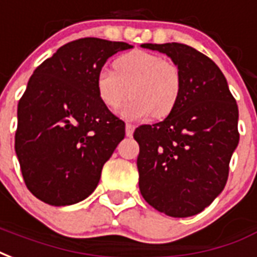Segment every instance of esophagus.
<instances>
[{
  "mask_svg": "<svg viewBox=\"0 0 257 257\" xmlns=\"http://www.w3.org/2000/svg\"><path fill=\"white\" fill-rule=\"evenodd\" d=\"M134 131H135V125H132V123H126V125H125V134H126L128 138H131V136L134 135Z\"/></svg>",
  "mask_w": 257,
  "mask_h": 257,
  "instance_id": "34e87169",
  "label": "esophagus"
}]
</instances>
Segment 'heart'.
Returning <instances> with one entry per match:
<instances>
[{"label":"heart","instance_id":"1","mask_svg":"<svg viewBox=\"0 0 257 257\" xmlns=\"http://www.w3.org/2000/svg\"><path fill=\"white\" fill-rule=\"evenodd\" d=\"M95 87L99 100L110 110L119 109L131 92L134 99L121 111L123 118H165L180 100L182 77L170 61L155 53L134 50L114 61V70H98Z\"/></svg>","mask_w":257,"mask_h":257}]
</instances>
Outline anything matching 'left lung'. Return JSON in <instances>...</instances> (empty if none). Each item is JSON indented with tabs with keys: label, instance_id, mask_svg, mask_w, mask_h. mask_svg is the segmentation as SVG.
I'll return each instance as SVG.
<instances>
[{
	"label": "left lung",
	"instance_id": "8db88e82",
	"mask_svg": "<svg viewBox=\"0 0 257 257\" xmlns=\"http://www.w3.org/2000/svg\"><path fill=\"white\" fill-rule=\"evenodd\" d=\"M165 53L181 72L176 109L161 122L140 125L139 188L159 212L174 218L196 215L214 201L229 177L238 144V107L214 61L182 43H144Z\"/></svg>",
	"mask_w": 257,
	"mask_h": 257
}]
</instances>
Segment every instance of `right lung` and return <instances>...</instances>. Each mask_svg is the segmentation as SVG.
Listing matches in <instances>:
<instances>
[{
  "instance_id": "1",
  "label": "right lung",
  "mask_w": 257,
  "mask_h": 257,
  "mask_svg": "<svg viewBox=\"0 0 257 257\" xmlns=\"http://www.w3.org/2000/svg\"><path fill=\"white\" fill-rule=\"evenodd\" d=\"M125 42H69L34 70L17 104L15 150L28 191L51 206L84 200L125 136V122L98 98L95 79Z\"/></svg>"
}]
</instances>
